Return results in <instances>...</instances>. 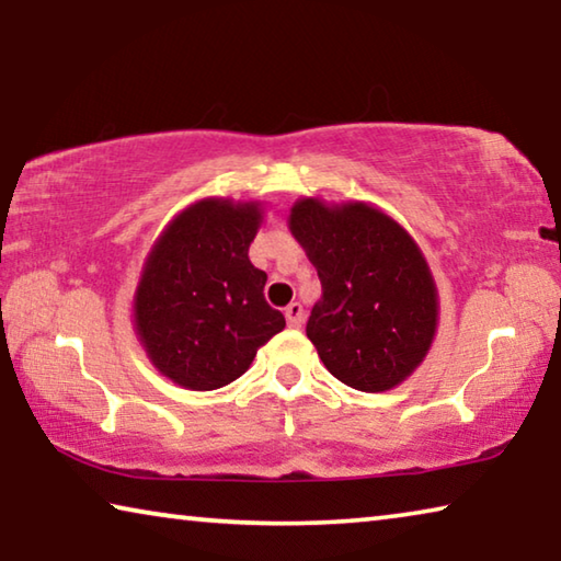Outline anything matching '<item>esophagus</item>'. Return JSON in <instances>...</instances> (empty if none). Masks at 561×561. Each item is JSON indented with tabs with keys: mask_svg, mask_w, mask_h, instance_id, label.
<instances>
[{
	"mask_svg": "<svg viewBox=\"0 0 561 561\" xmlns=\"http://www.w3.org/2000/svg\"><path fill=\"white\" fill-rule=\"evenodd\" d=\"M284 317H287V324L291 329H299L304 324V307H301L299 301H291L289 307H287V311H284Z\"/></svg>",
	"mask_w": 561,
	"mask_h": 561,
	"instance_id": "obj_1",
	"label": "esophagus"
}]
</instances>
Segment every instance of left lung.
<instances>
[{
	"label": "left lung",
	"mask_w": 561,
	"mask_h": 561,
	"mask_svg": "<svg viewBox=\"0 0 561 561\" xmlns=\"http://www.w3.org/2000/svg\"><path fill=\"white\" fill-rule=\"evenodd\" d=\"M287 225L324 291L307 336L329 374L364 393L401 386L428 356L440 319L421 244L366 201L299 197Z\"/></svg>",
	"instance_id": "left-lung-1"
}]
</instances>
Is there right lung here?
<instances>
[{
	"mask_svg": "<svg viewBox=\"0 0 561 561\" xmlns=\"http://www.w3.org/2000/svg\"><path fill=\"white\" fill-rule=\"evenodd\" d=\"M260 201L203 197L170 220L146 254L133 294V331L160 376L187 391L240 378L287 327L264 301L267 274L250 262Z\"/></svg>",
	"mask_w": 561,
	"mask_h": 561,
	"instance_id": "right-lung-1",
	"label": "right lung"
}]
</instances>
